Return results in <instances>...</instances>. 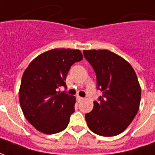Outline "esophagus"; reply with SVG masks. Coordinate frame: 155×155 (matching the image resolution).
Here are the masks:
<instances>
[{
    "instance_id": "esophagus-1",
    "label": "esophagus",
    "mask_w": 155,
    "mask_h": 155,
    "mask_svg": "<svg viewBox=\"0 0 155 155\" xmlns=\"http://www.w3.org/2000/svg\"><path fill=\"white\" fill-rule=\"evenodd\" d=\"M77 100H78V102H81V101L84 100V98H82V97H80V96H78V97H77Z\"/></svg>"
}]
</instances>
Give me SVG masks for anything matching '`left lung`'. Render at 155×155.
<instances>
[{
  "label": "left lung",
  "mask_w": 155,
  "mask_h": 155,
  "mask_svg": "<svg viewBox=\"0 0 155 155\" xmlns=\"http://www.w3.org/2000/svg\"><path fill=\"white\" fill-rule=\"evenodd\" d=\"M84 57L94 68L100 102L85 115L88 128L104 137L124 132L139 109L141 87L128 61L108 50H85Z\"/></svg>",
  "instance_id": "left-lung-1"
}]
</instances>
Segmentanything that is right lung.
<instances>
[{"label": "right lung", "instance_id": "obj_1", "mask_svg": "<svg viewBox=\"0 0 155 155\" xmlns=\"http://www.w3.org/2000/svg\"><path fill=\"white\" fill-rule=\"evenodd\" d=\"M79 50L54 49L31 61L22 74L19 102L28 121L40 133L63 131L74 112L76 98L58 91L71 65L83 60Z\"/></svg>", "mask_w": 155, "mask_h": 155}]
</instances>
